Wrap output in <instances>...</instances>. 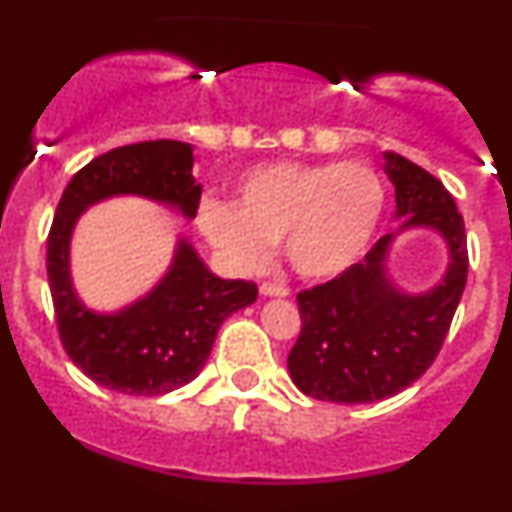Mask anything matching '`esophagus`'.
Masks as SVG:
<instances>
[{
	"label": "esophagus",
	"instance_id": "esophagus-1",
	"mask_svg": "<svg viewBox=\"0 0 512 512\" xmlns=\"http://www.w3.org/2000/svg\"><path fill=\"white\" fill-rule=\"evenodd\" d=\"M260 292L265 294V297H287L289 289L285 285H277V282H262Z\"/></svg>",
	"mask_w": 512,
	"mask_h": 512
}]
</instances>
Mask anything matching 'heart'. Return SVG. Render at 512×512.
<instances>
[{"instance_id": "heart-1", "label": "heart", "mask_w": 512, "mask_h": 512, "mask_svg": "<svg viewBox=\"0 0 512 512\" xmlns=\"http://www.w3.org/2000/svg\"><path fill=\"white\" fill-rule=\"evenodd\" d=\"M381 213L384 183L371 165L270 163L237 180L232 205L205 200L200 227L235 265H262L282 240L297 275L327 280L359 260Z\"/></svg>"}]
</instances>
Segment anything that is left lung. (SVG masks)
I'll return each instance as SVG.
<instances>
[{
    "label": "left lung",
    "instance_id": "8db88e82",
    "mask_svg": "<svg viewBox=\"0 0 512 512\" xmlns=\"http://www.w3.org/2000/svg\"><path fill=\"white\" fill-rule=\"evenodd\" d=\"M404 227L423 225L448 242L451 265L441 285L423 294L399 292L386 277L384 235L361 262L324 285L297 294L302 329L287 356L302 394L334 404L389 399L426 374L451 329L468 277V242L451 193L421 165L386 153Z\"/></svg>",
    "mask_w": 512,
    "mask_h": 512
}]
</instances>
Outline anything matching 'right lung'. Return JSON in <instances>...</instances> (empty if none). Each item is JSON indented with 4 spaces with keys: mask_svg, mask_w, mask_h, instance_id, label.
Returning a JSON list of instances; mask_svg holds the SVG:
<instances>
[{
    "mask_svg": "<svg viewBox=\"0 0 512 512\" xmlns=\"http://www.w3.org/2000/svg\"><path fill=\"white\" fill-rule=\"evenodd\" d=\"M111 195L173 203L195 218L200 185L193 178L190 143H131L86 163L66 185L46 240L56 327L69 359L98 386L118 394H168L200 374L220 324L255 302L257 285L220 280L180 240L170 272L148 297L118 314L89 312L71 287L69 240L79 215Z\"/></svg>",
    "mask_w": 512,
    "mask_h": 512,
    "instance_id": "add662e5",
    "label": "right lung"
}]
</instances>
